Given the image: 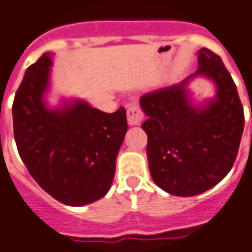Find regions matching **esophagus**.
<instances>
[{"label":"esophagus","mask_w":252,"mask_h":252,"mask_svg":"<svg viewBox=\"0 0 252 252\" xmlns=\"http://www.w3.org/2000/svg\"><path fill=\"white\" fill-rule=\"evenodd\" d=\"M126 119L129 126H139L143 119V113L137 105H130L126 110Z\"/></svg>","instance_id":"34e87169"}]
</instances>
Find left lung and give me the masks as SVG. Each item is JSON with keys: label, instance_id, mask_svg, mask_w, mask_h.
Here are the masks:
<instances>
[{"label": "left lung", "instance_id": "obj_1", "mask_svg": "<svg viewBox=\"0 0 252 252\" xmlns=\"http://www.w3.org/2000/svg\"><path fill=\"white\" fill-rule=\"evenodd\" d=\"M198 69L182 83L143 94L147 119V158L151 177L170 194L189 197L218 185L232 169L244 133V107L237 87L221 59L208 48L197 52ZM209 77L217 94L206 108L196 107L187 86Z\"/></svg>", "mask_w": 252, "mask_h": 252}]
</instances>
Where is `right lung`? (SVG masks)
I'll return each mask as SVG.
<instances>
[{"instance_id": "obj_1", "label": "right lung", "mask_w": 252, "mask_h": 252, "mask_svg": "<svg viewBox=\"0 0 252 252\" xmlns=\"http://www.w3.org/2000/svg\"><path fill=\"white\" fill-rule=\"evenodd\" d=\"M52 55L43 54L27 69L12 103L19 155L42 189L69 206L102 198L111 187L115 161L128 130L126 114L94 109L83 100L50 109Z\"/></svg>"}]
</instances>
